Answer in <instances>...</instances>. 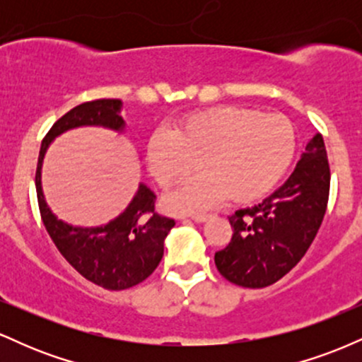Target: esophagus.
Listing matches in <instances>:
<instances>
[{"label": "esophagus", "instance_id": "1", "mask_svg": "<svg viewBox=\"0 0 362 362\" xmlns=\"http://www.w3.org/2000/svg\"><path fill=\"white\" fill-rule=\"evenodd\" d=\"M192 219L195 223H204V221H207V219H209V214H194Z\"/></svg>", "mask_w": 362, "mask_h": 362}]
</instances>
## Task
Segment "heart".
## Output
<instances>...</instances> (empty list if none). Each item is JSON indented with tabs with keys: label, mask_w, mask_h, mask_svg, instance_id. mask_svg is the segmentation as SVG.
<instances>
[{
	"label": "heart",
	"mask_w": 362,
	"mask_h": 362,
	"mask_svg": "<svg viewBox=\"0 0 362 362\" xmlns=\"http://www.w3.org/2000/svg\"><path fill=\"white\" fill-rule=\"evenodd\" d=\"M296 144V129L286 115L223 105L187 115L177 131L155 129L146 144V163L167 189L199 160L202 173L187 178L163 201L170 213L197 214L228 194L236 202H248L271 190L289 168Z\"/></svg>",
	"instance_id": "b5f03b06"
}]
</instances>
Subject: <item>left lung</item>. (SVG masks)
Segmentation results:
<instances>
[{"label":"left lung","mask_w":362,"mask_h":362,"mask_svg":"<svg viewBox=\"0 0 362 362\" xmlns=\"http://www.w3.org/2000/svg\"><path fill=\"white\" fill-rule=\"evenodd\" d=\"M330 167L320 132L306 144L296 168L260 204L228 216L233 236L214 253L226 281L250 289L267 288L305 257L327 211Z\"/></svg>","instance_id":"left-lung-1"}]
</instances>
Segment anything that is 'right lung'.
I'll use <instances>...</instances> for the list:
<instances>
[{"instance_id": "right-lung-1", "label": "right lung", "mask_w": 362, "mask_h": 362, "mask_svg": "<svg viewBox=\"0 0 362 362\" xmlns=\"http://www.w3.org/2000/svg\"><path fill=\"white\" fill-rule=\"evenodd\" d=\"M120 100L98 98L66 112L54 122L40 144L35 172L37 202L49 236L76 272L109 291H124L148 279L163 257V240L175 221L155 211L156 195L141 184L138 194L119 218L100 228H74L59 221L44 201L40 165L49 143L68 129L103 126L120 131Z\"/></svg>"}]
</instances>
